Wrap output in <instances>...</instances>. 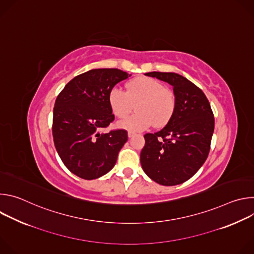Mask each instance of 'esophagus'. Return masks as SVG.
<instances>
[{
  "label": "esophagus",
  "mask_w": 254,
  "mask_h": 254,
  "mask_svg": "<svg viewBox=\"0 0 254 254\" xmlns=\"http://www.w3.org/2000/svg\"><path fill=\"white\" fill-rule=\"evenodd\" d=\"M134 135V132H132V131H128L127 132V136L128 137H131V136H133Z\"/></svg>",
  "instance_id": "esophagus-1"
}]
</instances>
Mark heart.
Here are the masks:
<instances>
[{"instance_id": "heart-1", "label": "heart", "mask_w": 254, "mask_h": 254, "mask_svg": "<svg viewBox=\"0 0 254 254\" xmlns=\"http://www.w3.org/2000/svg\"><path fill=\"white\" fill-rule=\"evenodd\" d=\"M108 104L119 119L127 118L135 105L136 114L118 123V127L138 131L152 125L157 127L165 126L173 116L175 96L159 81L150 77H139L126 85V92L114 88L108 95Z\"/></svg>"}]
</instances>
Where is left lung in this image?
Listing matches in <instances>:
<instances>
[{"label": "left lung", "instance_id": "obj_1", "mask_svg": "<svg viewBox=\"0 0 254 254\" xmlns=\"http://www.w3.org/2000/svg\"><path fill=\"white\" fill-rule=\"evenodd\" d=\"M173 86L175 110L161 130L144 134L140 152L143 172L164 186H175L192 178L205 163L214 131V116L204 92L174 72H149Z\"/></svg>", "mask_w": 254, "mask_h": 254}]
</instances>
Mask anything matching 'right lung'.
<instances>
[{"label":"right lung","mask_w":254,"mask_h":254,"mask_svg":"<svg viewBox=\"0 0 254 254\" xmlns=\"http://www.w3.org/2000/svg\"><path fill=\"white\" fill-rule=\"evenodd\" d=\"M130 74L117 68L92 69L70 80L56 98L52 133L66 168L84 180L97 179L116 165L127 140L125 129L102 132L114 122L108 95Z\"/></svg>","instance_id":"obj_1"}]
</instances>
